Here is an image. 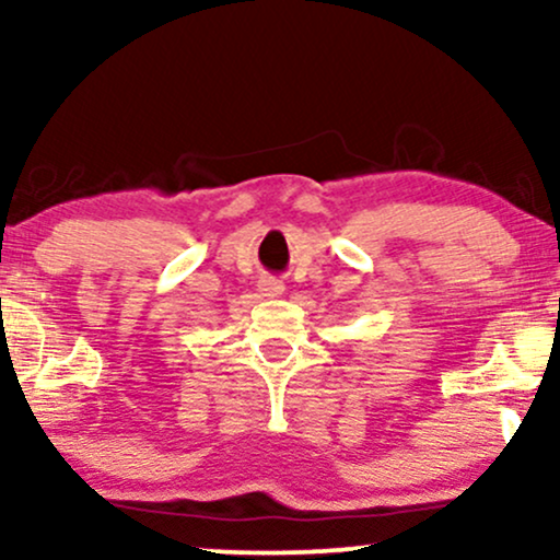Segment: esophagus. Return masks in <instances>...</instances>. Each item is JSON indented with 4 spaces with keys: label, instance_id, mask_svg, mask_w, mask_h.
Masks as SVG:
<instances>
[{
    "label": "esophagus",
    "instance_id": "esophagus-1",
    "mask_svg": "<svg viewBox=\"0 0 560 560\" xmlns=\"http://www.w3.org/2000/svg\"><path fill=\"white\" fill-rule=\"evenodd\" d=\"M258 287H260L262 298H279V294L284 292V284H281V281H273V279H262Z\"/></svg>",
    "mask_w": 560,
    "mask_h": 560
}]
</instances>
